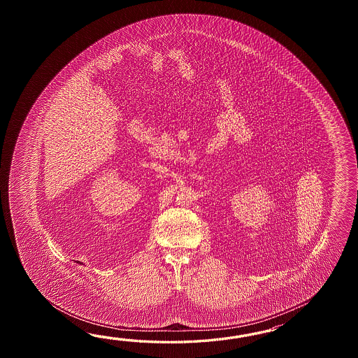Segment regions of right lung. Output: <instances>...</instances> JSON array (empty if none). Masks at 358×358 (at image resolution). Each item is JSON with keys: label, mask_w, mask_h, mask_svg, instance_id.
Returning <instances> with one entry per match:
<instances>
[{"label": "right lung", "mask_w": 358, "mask_h": 358, "mask_svg": "<svg viewBox=\"0 0 358 358\" xmlns=\"http://www.w3.org/2000/svg\"><path fill=\"white\" fill-rule=\"evenodd\" d=\"M78 264H79V262H78Z\"/></svg>", "instance_id": "1"}]
</instances>
